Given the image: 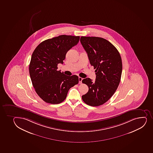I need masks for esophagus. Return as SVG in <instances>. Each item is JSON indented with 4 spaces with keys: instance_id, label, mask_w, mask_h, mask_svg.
<instances>
[{
    "instance_id": "1",
    "label": "esophagus",
    "mask_w": 153,
    "mask_h": 153,
    "mask_svg": "<svg viewBox=\"0 0 153 153\" xmlns=\"http://www.w3.org/2000/svg\"><path fill=\"white\" fill-rule=\"evenodd\" d=\"M82 80H83V78H82L80 77H79V83L80 84H82Z\"/></svg>"
}]
</instances>
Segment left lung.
<instances>
[{
  "mask_svg": "<svg viewBox=\"0 0 153 153\" xmlns=\"http://www.w3.org/2000/svg\"><path fill=\"white\" fill-rule=\"evenodd\" d=\"M80 42L94 67L96 79L87 78L82 80L89 88L82 96L86 104L98 106L107 102L118 87L122 73V61L117 48L103 38L81 36Z\"/></svg>",
  "mask_w": 153,
  "mask_h": 153,
  "instance_id": "left-lung-1",
  "label": "left lung"
}]
</instances>
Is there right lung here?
I'll return each instance as SVG.
<instances>
[{"mask_svg": "<svg viewBox=\"0 0 153 153\" xmlns=\"http://www.w3.org/2000/svg\"><path fill=\"white\" fill-rule=\"evenodd\" d=\"M80 36L61 35L40 43L32 54L29 72L37 94L46 102L59 104L68 91L79 82L77 76H68L58 71L66 53L77 44Z\"/></svg>", "mask_w": 153, "mask_h": 153, "instance_id": "add662e5", "label": "right lung"}]
</instances>
